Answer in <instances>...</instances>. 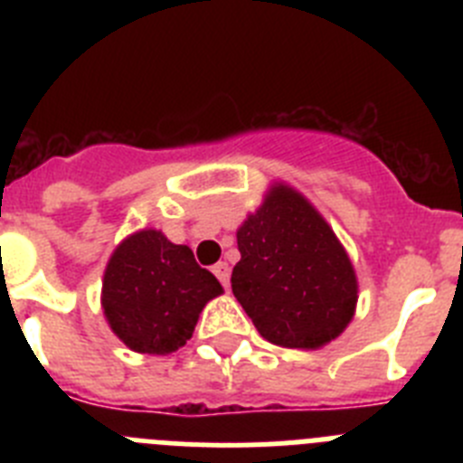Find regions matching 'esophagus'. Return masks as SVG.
<instances>
[{
  "instance_id": "esophagus-1",
  "label": "esophagus",
  "mask_w": 463,
  "mask_h": 463,
  "mask_svg": "<svg viewBox=\"0 0 463 463\" xmlns=\"http://www.w3.org/2000/svg\"><path fill=\"white\" fill-rule=\"evenodd\" d=\"M213 273H215V278L222 282L224 288H229V264L227 261H218V264L213 267Z\"/></svg>"
}]
</instances>
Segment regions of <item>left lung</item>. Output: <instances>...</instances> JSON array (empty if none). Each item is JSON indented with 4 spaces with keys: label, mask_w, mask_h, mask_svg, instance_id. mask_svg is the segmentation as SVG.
Segmentation results:
<instances>
[{
    "label": "left lung",
    "mask_w": 463,
    "mask_h": 463,
    "mask_svg": "<svg viewBox=\"0 0 463 463\" xmlns=\"http://www.w3.org/2000/svg\"><path fill=\"white\" fill-rule=\"evenodd\" d=\"M232 292L269 343L315 350L341 336L357 276L334 229L304 194L276 183L236 232Z\"/></svg>",
    "instance_id": "8db88e82"
}]
</instances>
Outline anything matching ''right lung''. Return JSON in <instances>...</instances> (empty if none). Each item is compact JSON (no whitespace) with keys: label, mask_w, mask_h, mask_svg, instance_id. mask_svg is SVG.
I'll list each match as a JSON object with an SVG mask.
<instances>
[{"label":"right lung","mask_w":463,"mask_h":463,"mask_svg":"<svg viewBox=\"0 0 463 463\" xmlns=\"http://www.w3.org/2000/svg\"><path fill=\"white\" fill-rule=\"evenodd\" d=\"M222 285L157 229H141L118 245L104 271L101 308L129 350L169 354L192 338L203 306Z\"/></svg>","instance_id":"right-lung-1"}]
</instances>
